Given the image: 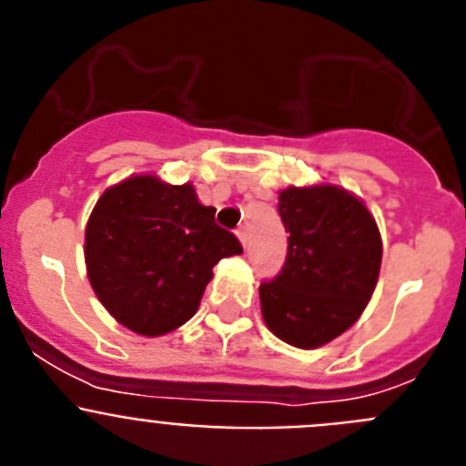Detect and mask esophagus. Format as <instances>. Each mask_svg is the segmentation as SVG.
<instances>
[{
  "mask_svg": "<svg viewBox=\"0 0 466 466\" xmlns=\"http://www.w3.org/2000/svg\"><path fill=\"white\" fill-rule=\"evenodd\" d=\"M238 240L242 242V247L247 245V228H245V226H242V228H238Z\"/></svg>",
  "mask_w": 466,
  "mask_h": 466,
  "instance_id": "esophagus-1",
  "label": "esophagus"
}]
</instances>
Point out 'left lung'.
Listing matches in <instances>:
<instances>
[{"label":"left lung","instance_id":"left-lung-1","mask_svg":"<svg viewBox=\"0 0 466 466\" xmlns=\"http://www.w3.org/2000/svg\"><path fill=\"white\" fill-rule=\"evenodd\" d=\"M289 233L282 273L258 287L263 322L284 343L315 350L364 312L378 284L382 240L360 198L333 184L279 191Z\"/></svg>","mask_w":466,"mask_h":466}]
</instances>
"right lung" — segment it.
I'll return each instance as SVG.
<instances>
[{"instance_id":"obj_1","label":"right lung","mask_w":466,"mask_h":466,"mask_svg":"<svg viewBox=\"0 0 466 466\" xmlns=\"http://www.w3.org/2000/svg\"><path fill=\"white\" fill-rule=\"evenodd\" d=\"M242 254L214 224L193 184L133 175L106 188L86 224V270L109 315L139 336H163L196 315L212 268Z\"/></svg>"}]
</instances>
